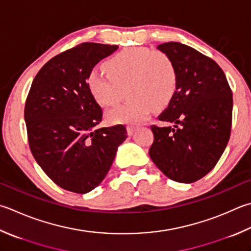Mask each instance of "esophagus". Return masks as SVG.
<instances>
[{
  "label": "esophagus",
  "instance_id": "1",
  "mask_svg": "<svg viewBox=\"0 0 251 251\" xmlns=\"http://www.w3.org/2000/svg\"><path fill=\"white\" fill-rule=\"evenodd\" d=\"M138 129V126H126V131H127V134L129 135H132L135 132V130Z\"/></svg>",
  "mask_w": 251,
  "mask_h": 251
}]
</instances>
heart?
Segmentation results:
<instances>
[{
  "instance_id": "obj_1",
  "label": "heart",
  "mask_w": 251,
  "mask_h": 251,
  "mask_svg": "<svg viewBox=\"0 0 251 251\" xmlns=\"http://www.w3.org/2000/svg\"><path fill=\"white\" fill-rule=\"evenodd\" d=\"M106 71L94 69L87 86L94 98L103 106H117L126 94L124 105L108 113L112 124H140L152 107L166 106L177 85V70L173 59L159 50L132 48L107 61Z\"/></svg>"
}]
</instances>
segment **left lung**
<instances>
[{"label": "left lung", "instance_id": "left-lung-1", "mask_svg": "<svg viewBox=\"0 0 251 251\" xmlns=\"http://www.w3.org/2000/svg\"><path fill=\"white\" fill-rule=\"evenodd\" d=\"M157 49L173 59L177 85L168 107L153 125L150 157L172 180L191 183L209 174L228 143L233 94L214 60L180 42ZM173 123L174 127H167Z\"/></svg>", "mask_w": 251, "mask_h": 251}]
</instances>
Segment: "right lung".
<instances>
[{
    "mask_svg": "<svg viewBox=\"0 0 251 251\" xmlns=\"http://www.w3.org/2000/svg\"><path fill=\"white\" fill-rule=\"evenodd\" d=\"M118 46L84 42L49 60L25 103L28 143L38 165L59 187L75 193L96 188L109 172L125 126L97 129L102 110L87 76Z\"/></svg>",
    "mask_w": 251,
    "mask_h": 251,
    "instance_id": "add662e5",
    "label": "right lung"
}]
</instances>
